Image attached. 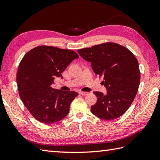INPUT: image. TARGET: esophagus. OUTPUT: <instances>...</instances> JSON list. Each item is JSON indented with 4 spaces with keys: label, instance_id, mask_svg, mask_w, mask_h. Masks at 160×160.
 I'll use <instances>...</instances> for the list:
<instances>
[{
    "label": "esophagus",
    "instance_id": "34e87169",
    "mask_svg": "<svg viewBox=\"0 0 160 160\" xmlns=\"http://www.w3.org/2000/svg\"><path fill=\"white\" fill-rule=\"evenodd\" d=\"M80 94L82 95V96H87L89 94L88 92H80Z\"/></svg>",
    "mask_w": 160,
    "mask_h": 160
}]
</instances>
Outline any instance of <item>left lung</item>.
<instances>
[{
  "label": "left lung",
  "mask_w": 160,
  "mask_h": 160,
  "mask_svg": "<svg viewBox=\"0 0 160 160\" xmlns=\"http://www.w3.org/2000/svg\"><path fill=\"white\" fill-rule=\"evenodd\" d=\"M84 59L92 63L96 75L103 78L107 94L94 92L97 102L91 111L97 117L114 120L125 114L138 92L140 71L138 61L126 47L106 42L78 50Z\"/></svg>",
  "instance_id": "8db88e82"
}]
</instances>
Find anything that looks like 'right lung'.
Returning a JSON list of instances; mask_svg holds the SVG:
<instances>
[{"label": "right lung", "mask_w": 160, "mask_h": 160, "mask_svg": "<svg viewBox=\"0 0 160 160\" xmlns=\"http://www.w3.org/2000/svg\"><path fill=\"white\" fill-rule=\"evenodd\" d=\"M78 58L72 50L39 46L22 58L17 74L18 94L31 115L41 123H55L68 114L78 93L55 90L51 85L55 78L62 77V72Z\"/></svg>", "instance_id": "1"}]
</instances>
